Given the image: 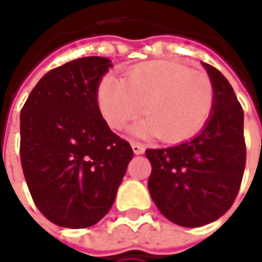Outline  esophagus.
Masks as SVG:
<instances>
[{"label":"esophagus","mask_w":262,"mask_h":262,"mask_svg":"<svg viewBox=\"0 0 262 262\" xmlns=\"http://www.w3.org/2000/svg\"><path fill=\"white\" fill-rule=\"evenodd\" d=\"M132 149H133L135 155H142V153H144V146L143 144L137 143V142H132Z\"/></svg>","instance_id":"obj_1"}]
</instances>
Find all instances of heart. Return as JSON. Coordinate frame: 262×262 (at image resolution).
Wrapping results in <instances>:
<instances>
[{
    "instance_id": "obj_1",
    "label": "heart",
    "mask_w": 262,
    "mask_h": 262,
    "mask_svg": "<svg viewBox=\"0 0 262 262\" xmlns=\"http://www.w3.org/2000/svg\"><path fill=\"white\" fill-rule=\"evenodd\" d=\"M96 99L112 129H123L143 107L146 118L132 127L133 135L182 143L207 122L213 111L214 89L207 75L186 65L151 61L132 68L123 80L112 75L103 76Z\"/></svg>"
}]
</instances>
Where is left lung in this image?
Listing matches in <instances>:
<instances>
[{
  "label": "left lung",
  "mask_w": 262,
  "mask_h": 262,
  "mask_svg": "<svg viewBox=\"0 0 262 262\" xmlns=\"http://www.w3.org/2000/svg\"><path fill=\"white\" fill-rule=\"evenodd\" d=\"M206 68L214 89L213 111L191 140L147 149L150 195L160 213L177 226L201 227L220 219L238 194L244 167V112L230 82Z\"/></svg>",
  "instance_id": "left-lung-1"
}]
</instances>
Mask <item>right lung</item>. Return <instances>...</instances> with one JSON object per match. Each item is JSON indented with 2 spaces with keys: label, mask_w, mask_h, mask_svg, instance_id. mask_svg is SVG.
Listing matches in <instances>:
<instances>
[{
  "label": "right lung",
  "mask_w": 262,
  "mask_h": 262,
  "mask_svg": "<svg viewBox=\"0 0 262 262\" xmlns=\"http://www.w3.org/2000/svg\"><path fill=\"white\" fill-rule=\"evenodd\" d=\"M112 62L86 56L43 75L21 111V164L29 193L49 221L96 224L112 207L133 157L98 106L96 91Z\"/></svg>",
  "instance_id": "obj_1"
}]
</instances>
